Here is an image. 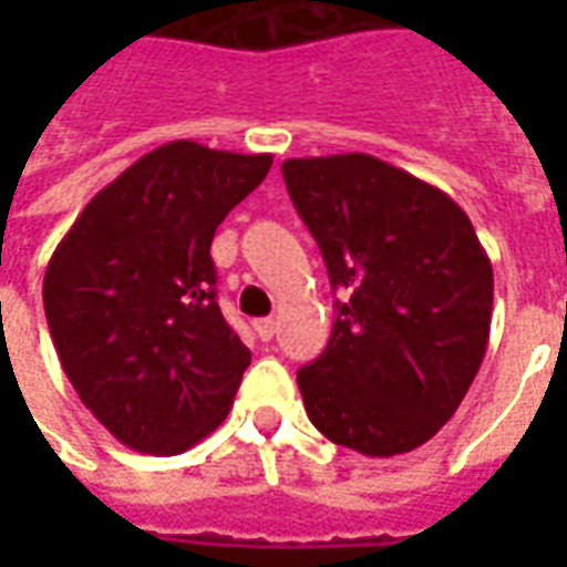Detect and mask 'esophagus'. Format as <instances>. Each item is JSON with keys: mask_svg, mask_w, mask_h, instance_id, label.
<instances>
[{"mask_svg": "<svg viewBox=\"0 0 567 567\" xmlns=\"http://www.w3.org/2000/svg\"><path fill=\"white\" fill-rule=\"evenodd\" d=\"M255 333H258L260 340H270L272 333H276V319H258V321H255Z\"/></svg>", "mask_w": 567, "mask_h": 567, "instance_id": "34e87169", "label": "esophagus"}]
</instances>
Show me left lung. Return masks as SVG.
<instances>
[{
    "label": "left lung",
    "mask_w": 567,
    "mask_h": 567,
    "mask_svg": "<svg viewBox=\"0 0 567 567\" xmlns=\"http://www.w3.org/2000/svg\"><path fill=\"white\" fill-rule=\"evenodd\" d=\"M337 300L331 340L297 385L337 446L401 455L446 425L483 364L492 264L452 197L370 154L282 163Z\"/></svg>",
    "instance_id": "left-lung-1"
}]
</instances>
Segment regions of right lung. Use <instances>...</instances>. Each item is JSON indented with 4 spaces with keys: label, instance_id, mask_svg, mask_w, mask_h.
<instances>
[{
    "label": "right lung",
    "instance_id": "obj_1",
    "mask_svg": "<svg viewBox=\"0 0 567 567\" xmlns=\"http://www.w3.org/2000/svg\"><path fill=\"white\" fill-rule=\"evenodd\" d=\"M270 163L166 142L105 185L48 260L42 297L60 364L130 450H190L234 404L251 352L215 300L209 246Z\"/></svg>",
    "mask_w": 567,
    "mask_h": 567
}]
</instances>
